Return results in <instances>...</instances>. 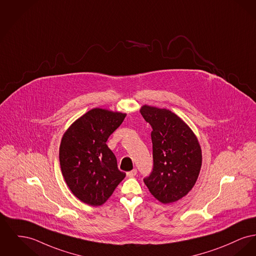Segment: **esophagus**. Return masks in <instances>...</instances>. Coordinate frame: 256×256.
<instances>
[{
	"label": "esophagus",
	"instance_id": "1",
	"mask_svg": "<svg viewBox=\"0 0 256 256\" xmlns=\"http://www.w3.org/2000/svg\"><path fill=\"white\" fill-rule=\"evenodd\" d=\"M136 174H137V170L136 169H134V170H132V171H128V172H126V176L128 177H134Z\"/></svg>",
	"mask_w": 256,
	"mask_h": 256
}]
</instances>
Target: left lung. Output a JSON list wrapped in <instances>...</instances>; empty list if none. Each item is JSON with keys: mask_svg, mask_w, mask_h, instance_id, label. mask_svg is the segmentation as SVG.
I'll use <instances>...</instances> for the list:
<instances>
[{"mask_svg": "<svg viewBox=\"0 0 256 256\" xmlns=\"http://www.w3.org/2000/svg\"><path fill=\"white\" fill-rule=\"evenodd\" d=\"M141 115L152 128L154 167L144 182L164 204L186 196L198 178L202 154L188 126L167 109L142 106Z\"/></svg>", "mask_w": 256, "mask_h": 256, "instance_id": "1", "label": "left lung"}]
</instances>
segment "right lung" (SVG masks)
<instances>
[{
  "label": "right lung",
  "mask_w": 256,
  "mask_h": 256,
  "mask_svg": "<svg viewBox=\"0 0 256 256\" xmlns=\"http://www.w3.org/2000/svg\"><path fill=\"white\" fill-rule=\"evenodd\" d=\"M126 114L94 108L76 120L60 142V170L66 184L82 202L102 205L112 196L126 173L106 141Z\"/></svg>",
  "instance_id": "1"
}]
</instances>
